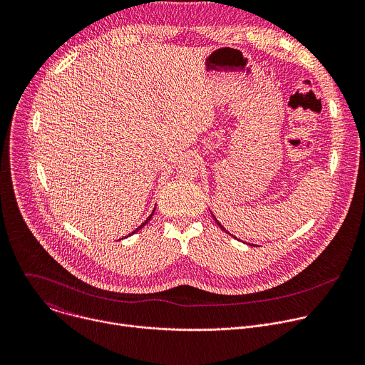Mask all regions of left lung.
Here are the masks:
<instances>
[{
  "instance_id": "8db88e82",
  "label": "left lung",
  "mask_w": 365,
  "mask_h": 365,
  "mask_svg": "<svg viewBox=\"0 0 365 365\" xmlns=\"http://www.w3.org/2000/svg\"><path fill=\"white\" fill-rule=\"evenodd\" d=\"M212 217H214V215H212ZM214 220H215V222H217V224H218V225H220V228H221V230H224V231H225V232H228V231H227V230H225V228H224V227H222V225H221V224H220V222H218V220H217V218H215V217H214ZM228 234H230V232H228Z\"/></svg>"
}]
</instances>
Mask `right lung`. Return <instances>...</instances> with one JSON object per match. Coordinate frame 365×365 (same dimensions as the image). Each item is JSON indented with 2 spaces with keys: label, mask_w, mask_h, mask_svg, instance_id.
I'll return each instance as SVG.
<instances>
[{
  "label": "right lung",
  "mask_w": 365,
  "mask_h": 365,
  "mask_svg": "<svg viewBox=\"0 0 365 365\" xmlns=\"http://www.w3.org/2000/svg\"><path fill=\"white\" fill-rule=\"evenodd\" d=\"M153 212H154V211H153ZM151 215H153V214H151ZM151 215H150V217H148V218H147V220H145V221H144V222H143V224H141V225H140V227H138V228H137V230H134V231H133V232H131V234H135V232H137V231H140V230H141V228H143V227H144V225H145V224H147V222H148V221H150V218H151Z\"/></svg>",
  "instance_id": "obj_1"
}]
</instances>
